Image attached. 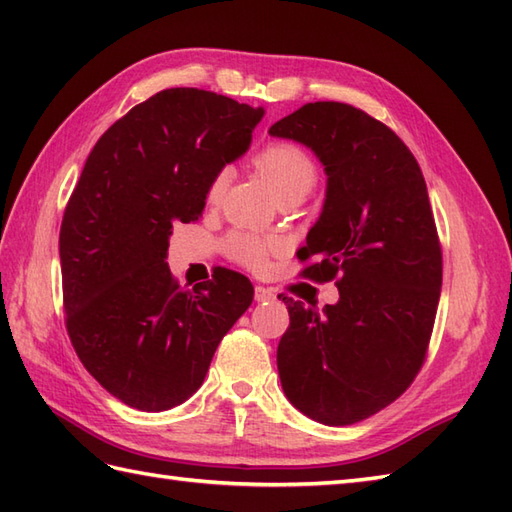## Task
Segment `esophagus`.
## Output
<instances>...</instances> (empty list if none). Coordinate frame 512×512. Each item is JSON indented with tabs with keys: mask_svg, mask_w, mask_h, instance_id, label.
<instances>
[{
	"mask_svg": "<svg viewBox=\"0 0 512 512\" xmlns=\"http://www.w3.org/2000/svg\"><path fill=\"white\" fill-rule=\"evenodd\" d=\"M275 297V290H270L266 286H255V301H273Z\"/></svg>",
	"mask_w": 512,
	"mask_h": 512,
	"instance_id": "1",
	"label": "esophagus"
}]
</instances>
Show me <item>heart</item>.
Here are the masks:
<instances>
[{
	"label": "heart",
	"mask_w": 512,
	"mask_h": 512,
	"mask_svg": "<svg viewBox=\"0 0 512 512\" xmlns=\"http://www.w3.org/2000/svg\"><path fill=\"white\" fill-rule=\"evenodd\" d=\"M255 167L259 176L273 189L279 202L306 198L314 182H317V165H314V160L301 147L292 143H273L264 147L255 156ZM224 187L226 171H220L211 180L209 191H206L209 202L220 200ZM228 250H231L235 262L259 270L266 266L270 242L253 233H237L228 242Z\"/></svg>",
	"instance_id": "heart-1"
}]
</instances>
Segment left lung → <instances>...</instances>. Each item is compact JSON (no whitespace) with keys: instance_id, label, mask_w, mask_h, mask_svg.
Returning <instances> with one entry per match:
<instances>
[{"instance_id":"8db88e82","label":"left lung","mask_w":512,"mask_h":512,"mask_svg":"<svg viewBox=\"0 0 512 512\" xmlns=\"http://www.w3.org/2000/svg\"><path fill=\"white\" fill-rule=\"evenodd\" d=\"M306 145L328 184L299 259L303 275H339V301L288 306L277 347L286 398L308 418L343 427L374 416L422 367L442 288V250L427 184L407 145L376 118L336 101L299 107L268 129Z\"/></svg>"}]
</instances>
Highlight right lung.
<instances>
[{
	"label": "right lung",
	"mask_w": 512,
	"mask_h": 512,
	"mask_svg": "<svg viewBox=\"0 0 512 512\" xmlns=\"http://www.w3.org/2000/svg\"><path fill=\"white\" fill-rule=\"evenodd\" d=\"M262 116L215 92L162 90L85 160L59 235L65 325L85 369L129 407L191 398L253 303L235 270L182 290L165 259L173 224L198 220L211 180L246 154Z\"/></svg>",
	"instance_id": "right-lung-1"
}]
</instances>
